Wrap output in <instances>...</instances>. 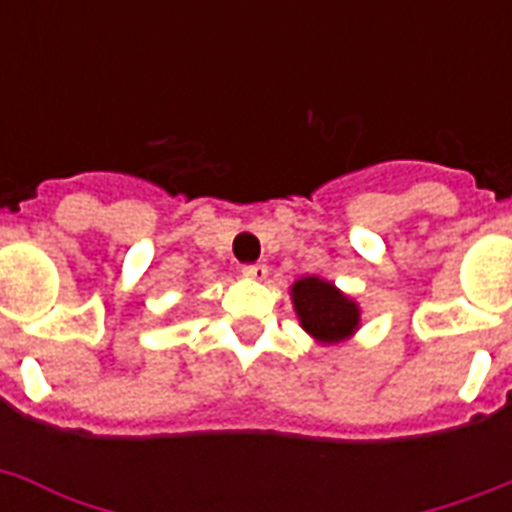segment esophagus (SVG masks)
<instances>
[{"label": "esophagus", "mask_w": 512, "mask_h": 512, "mask_svg": "<svg viewBox=\"0 0 512 512\" xmlns=\"http://www.w3.org/2000/svg\"><path fill=\"white\" fill-rule=\"evenodd\" d=\"M241 273L247 276V279H255V281H265L268 279V265L263 263H255V265H244Z\"/></svg>", "instance_id": "1"}]
</instances>
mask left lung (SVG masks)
I'll list each match as a JSON object with an SVG mask.
<instances>
[{
    "mask_svg": "<svg viewBox=\"0 0 512 512\" xmlns=\"http://www.w3.org/2000/svg\"><path fill=\"white\" fill-rule=\"evenodd\" d=\"M289 297L295 305L300 327L324 348L350 340L361 327V308L353 297L335 287V281L321 276H300L289 287Z\"/></svg>",
    "mask_w": 512,
    "mask_h": 512,
    "instance_id": "obj_1",
    "label": "left lung"
}]
</instances>
